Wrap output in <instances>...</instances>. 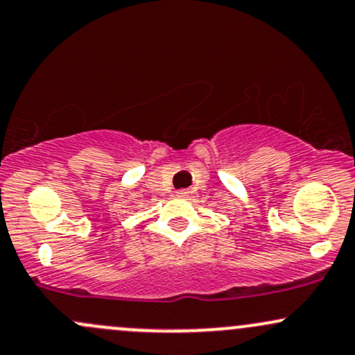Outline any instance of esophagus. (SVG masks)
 <instances>
[{
    "label": "esophagus",
    "mask_w": 355,
    "mask_h": 355,
    "mask_svg": "<svg viewBox=\"0 0 355 355\" xmlns=\"http://www.w3.org/2000/svg\"><path fill=\"white\" fill-rule=\"evenodd\" d=\"M176 196H179V198H186V196H188V191H184V189H181V191L176 193Z\"/></svg>",
    "instance_id": "1"
}]
</instances>
